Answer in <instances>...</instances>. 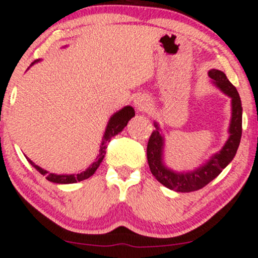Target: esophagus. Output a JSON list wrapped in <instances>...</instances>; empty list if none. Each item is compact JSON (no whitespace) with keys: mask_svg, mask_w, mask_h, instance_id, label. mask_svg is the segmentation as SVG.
Returning a JSON list of instances; mask_svg holds the SVG:
<instances>
[{"mask_svg":"<svg viewBox=\"0 0 258 258\" xmlns=\"http://www.w3.org/2000/svg\"><path fill=\"white\" fill-rule=\"evenodd\" d=\"M134 105L135 107L137 108V111H140V112H145V111H147L148 108H150L151 103H150V100H148L146 96L139 95L135 97Z\"/></svg>","mask_w":258,"mask_h":258,"instance_id":"1","label":"esophagus"}]
</instances>
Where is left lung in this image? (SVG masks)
<instances>
[{
  "instance_id": "1",
  "label": "left lung",
  "mask_w": 258,
  "mask_h": 258,
  "mask_svg": "<svg viewBox=\"0 0 258 258\" xmlns=\"http://www.w3.org/2000/svg\"><path fill=\"white\" fill-rule=\"evenodd\" d=\"M209 76L213 82L232 98V119L230 124V139L223 146L220 153L200 168L189 173H178L168 170L162 162L163 139L160 134L158 124L155 123L156 130H153L147 142V161L150 170L155 178L167 188L177 192H192L201 189L209 184L222 172L223 168L233 160L237 148L240 146L242 136V105L241 98L235 86L228 81L226 75L218 70H211Z\"/></svg>"
}]
</instances>
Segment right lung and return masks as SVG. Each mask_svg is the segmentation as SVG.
I'll return each instance as SVG.
<instances>
[{
    "label": "right lung",
    "mask_w": 258,
    "mask_h": 258,
    "mask_svg": "<svg viewBox=\"0 0 258 258\" xmlns=\"http://www.w3.org/2000/svg\"><path fill=\"white\" fill-rule=\"evenodd\" d=\"M33 63H35V62H33ZM134 116H135L134 108H132L131 106H126V107H123L121 111H118V112H116L112 117H111L110 122H108L107 124V128H106L105 136H103V142L102 145H101V150H100L101 153L100 156H98L100 158H98L96 162H93L92 166H90L87 170L82 171L81 173H77V175H54V173H48L47 171L42 170V168L38 167L37 165H35L32 161L27 158L28 162H30L31 165H32L33 167L41 173V175H45L48 181L54 182V183H75V182L83 181V179L91 177V176L96 172V170H97L98 166H100L101 162H102L103 157H105L106 148H107V145L108 142H110V140L112 139L113 136H116L117 134H119V132L127 126V122H128Z\"/></svg>",
    "instance_id": "1"
}]
</instances>
